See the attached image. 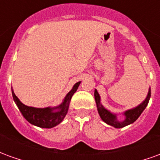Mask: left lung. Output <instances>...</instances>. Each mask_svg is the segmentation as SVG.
I'll use <instances>...</instances> for the list:
<instances>
[{
  "instance_id": "8db88e82",
  "label": "left lung",
  "mask_w": 160,
  "mask_h": 160,
  "mask_svg": "<svg viewBox=\"0 0 160 160\" xmlns=\"http://www.w3.org/2000/svg\"><path fill=\"white\" fill-rule=\"evenodd\" d=\"M94 97H95V101H96V104H97L98 114L100 116V118H102V120L104 121V122L111 125V126H113V127L117 128H123L125 126H127L128 124L133 123L134 122L137 120L138 118L142 113V111H144L145 108L147 107V105H148L150 97H151V90L149 89L148 97L145 99L144 102H142L140 105H138L137 107L128 110V111L124 112V115H125L126 118L122 122H118L117 120V116L107 111L100 104V97H99V94L97 92V90H95V92H94Z\"/></svg>"
}]
</instances>
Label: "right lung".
<instances>
[{
    "label": "right lung",
    "mask_w": 160,
    "mask_h": 160,
    "mask_svg": "<svg viewBox=\"0 0 160 160\" xmlns=\"http://www.w3.org/2000/svg\"><path fill=\"white\" fill-rule=\"evenodd\" d=\"M80 83V82H77L73 86V89L67 94L62 104L55 108L48 107L39 109V108L26 106L19 101V99L17 98L12 89V98L21 112V114L23 115V117L26 118L30 123L38 126V127L43 128H50L55 127L56 125L61 123L62 121L64 119L65 116L68 113L70 100L73 97V93L78 89ZM56 108L58 109V112L53 111Z\"/></svg>",
    "instance_id": "obj_1"
}]
</instances>
